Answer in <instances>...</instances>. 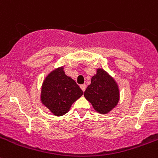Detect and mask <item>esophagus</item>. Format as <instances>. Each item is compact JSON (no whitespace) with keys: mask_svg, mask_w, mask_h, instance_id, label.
<instances>
[{"mask_svg":"<svg viewBox=\"0 0 158 158\" xmlns=\"http://www.w3.org/2000/svg\"><path fill=\"white\" fill-rule=\"evenodd\" d=\"M80 88L82 89V91H85V88H86V85H85V84H82V85H80Z\"/></svg>","mask_w":158,"mask_h":158,"instance_id":"obj_1","label":"esophagus"}]
</instances>
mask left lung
<instances>
[{
    "label": "left lung",
    "instance_id": "8db88e82",
    "mask_svg": "<svg viewBox=\"0 0 158 158\" xmlns=\"http://www.w3.org/2000/svg\"><path fill=\"white\" fill-rule=\"evenodd\" d=\"M85 99L101 114L110 113L120 100V90L111 76L102 69H97L91 83L84 92Z\"/></svg>",
    "mask_w": 158,
    "mask_h": 158
}]
</instances>
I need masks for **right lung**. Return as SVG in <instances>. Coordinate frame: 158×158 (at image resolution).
<instances>
[{"label": "right lung", "instance_id": "right-lung-1", "mask_svg": "<svg viewBox=\"0 0 158 158\" xmlns=\"http://www.w3.org/2000/svg\"><path fill=\"white\" fill-rule=\"evenodd\" d=\"M83 94L76 82L66 76L64 68L52 71L44 79L41 92V101L55 116L65 114L75 101Z\"/></svg>", "mask_w": 158, "mask_h": 158}]
</instances>
